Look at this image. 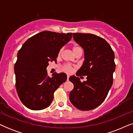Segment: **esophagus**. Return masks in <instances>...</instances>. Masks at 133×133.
<instances>
[{
	"mask_svg": "<svg viewBox=\"0 0 133 133\" xmlns=\"http://www.w3.org/2000/svg\"><path fill=\"white\" fill-rule=\"evenodd\" d=\"M69 77H70V76H69L68 75L67 76V81H68V80H69Z\"/></svg>",
	"mask_w": 133,
	"mask_h": 133,
	"instance_id": "obj_1",
	"label": "esophagus"
}]
</instances>
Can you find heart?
<instances>
[{"mask_svg": "<svg viewBox=\"0 0 133 133\" xmlns=\"http://www.w3.org/2000/svg\"><path fill=\"white\" fill-rule=\"evenodd\" d=\"M62 51V49H61V50L59 51V54L61 53ZM72 51H73L74 54H75L76 52L79 51H82V50L81 46H79V45H74V46H72ZM72 69H73V68H72V67L70 65H68V64L65 65L64 66H63V67H62V70L64 71H66V72H72Z\"/></svg>", "mask_w": 133, "mask_h": 133, "instance_id": "b5f03b06", "label": "heart"}]
</instances>
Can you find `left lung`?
<instances>
[{"label":"left lung","instance_id":"left-lung-1","mask_svg":"<svg viewBox=\"0 0 133 133\" xmlns=\"http://www.w3.org/2000/svg\"><path fill=\"white\" fill-rule=\"evenodd\" d=\"M73 39L84 50L85 61L76 75L87 76V81L71 76L74 88L71 102L76 108L88 111L99 107L107 97L113 82L114 53L104 39L89 33H73Z\"/></svg>","mask_w":133,"mask_h":133}]
</instances>
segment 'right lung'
Wrapping results in <instances>:
<instances>
[{"mask_svg": "<svg viewBox=\"0 0 133 133\" xmlns=\"http://www.w3.org/2000/svg\"><path fill=\"white\" fill-rule=\"evenodd\" d=\"M72 33L44 31L29 38L18 51L14 65L16 88L23 104L41 110L51 103L54 92L66 81L63 72L48 76L49 62L54 61L61 49L71 39Z\"/></svg>", "mask_w": 133, "mask_h": 133, "instance_id": "right-lung-1", "label": "right lung"}]
</instances>
